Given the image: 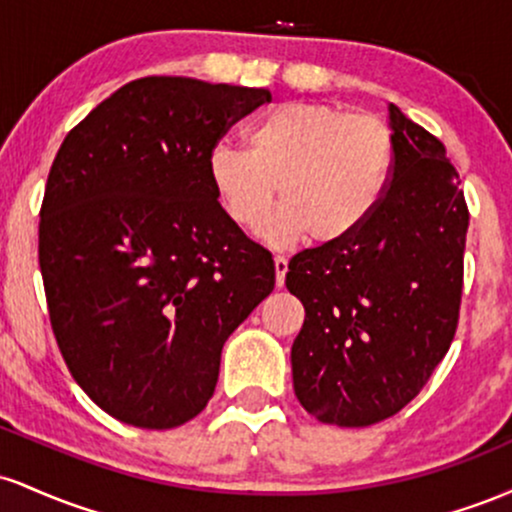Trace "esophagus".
<instances>
[{
    "label": "esophagus",
    "instance_id": "esophagus-1",
    "mask_svg": "<svg viewBox=\"0 0 512 512\" xmlns=\"http://www.w3.org/2000/svg\"><path fill=\"white\" fill-rule=\"evenodd\" d=\"M286 272H289V260L286 257H274V274H276V286H284Z\"/></svg>",
    "mask_w": 512,
    "mask_h": 512
}]
</instances>
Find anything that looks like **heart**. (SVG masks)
Returning a JSON list of instances; mask_svg holds the SVG:
<instances>
[{"instance_id":"b5f03b06","label":"heart","mask_w":512,"mask_h":512,"mask_svg":"<svg viewBox=\"0 0 512 512\" xmlns=\"http://www.w3.org/2000/svg\"><path fill=\"white\" fill-rule=\"evenodd\" d=\"M245 146H216L207 173L223 214L257 231L279 187L284 207L262 228L264 243L289 250L354 238L383 202L395 168L383 120L325 103H281L245 129Z\"/></svg>"}]
</instances>
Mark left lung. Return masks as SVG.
I'll use <instances>...</instances> for the list:
<instances>
[{"mask_svg":"<svg viewBox=\"0 0 512 512\" xmlns=\"http://www.w3.org/2000/svg\"><path fill=\"white\" fill-rule=\"evenodd\" d=\"M395 168L378 211L342 245L289 262L305 308L293 390L322 424H378L421 392L448 354L462 298L469 211L445 146L387 103Z\"/></svg>","mask_w":512,"mask_h":512,"instance_id":"8db88e82","label":"left lung"}]
</instances>
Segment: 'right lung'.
<instances>
[{
  "label": "right lung",
  "instance_id": "add662e5",
  "mask_svg": "<svg viewBox=\"0 0 512 512\" xmlns=\"http://www.w3.org/2000/svg\"><path fill=\"white\" fill-rule=\"evenodd\" d=\"M267 88L144 76L64 137L40 209V272L74 380L117 421L175 428L207 407L231 332L274 260L223 214L207 163Z\"/></svg>",
  "mask_w": 512,
  "mask_h": 512
}]
</instances>
